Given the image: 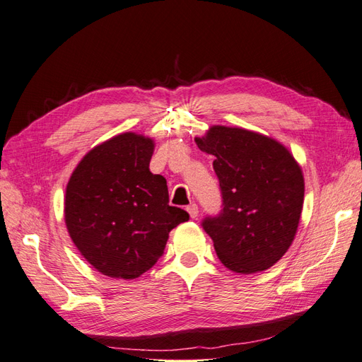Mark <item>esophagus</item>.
Segmentation results:
<instances>
[{
    "instance_id": "1",
    "label": "esophagus",
    "mask_w": 362,
    "mask_h": 362,
    "mask_svg": "<svg viewBox=\"0 0 362 362\" xmlns=\"http://www.w3.org/2000/svg\"><path fill=\"white\" fill-rule=\"evenodd\" d=\"M187 211H189V214H190L192 218H196V217H198V214H199L198 205H196V204H190V205L187 206Z\"/></svg>"
}]
</instances>
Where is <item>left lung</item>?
<instances>
[{
  "label": "left lung",
  "mask_w": 362,
  "mask_h": 362,
  "mask_svg": "<svg viewBox=\"0 0 362 362\" xmlns=\"http://www.w3.org/2000/svg\"><path fill=\"white\" fill-rule=\"evenodd\" d=\"M196 144L214 157L221 187V213L201 223L218 259L237 273L272 267L298 231L305 192L299 164L276 140L243 128L211 127Z\"/></svg>",
  "instance_id": "8db88e82"
}]
</instances>
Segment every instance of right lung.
Listing matches in <instances>:
<instances>
[{
    "mask_svg": "<svg viewBox=\"0 0 362 362\" xmlns=\"http://www.w3.org/2000/svg\"><path fill=\"white\" fill-rule=\"evenodd\" d=\"M151 139L125 133L93 148L66 187L64 221L81 255L103 275L139 278L164 254L189 213L169 205L168 184L149 170Z\"/></svg>",
    "mask_w": 362,
    "mask_h": 362,
    "instance_id": "right-lung-1",
    "label": "right lung"
}]
</instances>
